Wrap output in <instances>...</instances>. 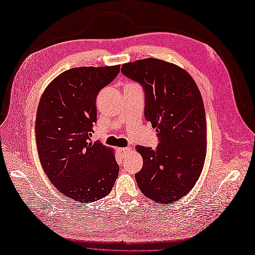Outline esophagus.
<instances>
[{"label":"esophagus","instance_id":"1","mask_svg":"<svg viewBox=\"0 0 255 255\" xmlns=\"http://www.w3.org/2000/svg\"><path fill=\"white\" fill-rule=\"evenodd\" d=\"M118 151H119V153L121 154L122 156H125L130 151V148H120Z\"/></svg>","mask_w":255,"mask_h":255}]
</instances>
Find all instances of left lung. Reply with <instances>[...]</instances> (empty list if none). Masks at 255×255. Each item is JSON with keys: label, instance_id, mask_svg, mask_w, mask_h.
<instances>
[{"label": "left lung", "instance_id": "obj_1", "mask_svg": "<svg viewBox=\"0 0 255 255\" xmlns=\"http://www.w3.org/2000/svg\"><path fill=\"white\" fill-rule=\"evenodd\" d=\"M121 72L144 91V118L156 128L158 145H136L142 156L138 187L153 201H177L195 186L206 155V119L201 94L182 68L156 58L122 65Z\"/></svg>", "mask_w": 255, "mask_h": 255}]
</instances>
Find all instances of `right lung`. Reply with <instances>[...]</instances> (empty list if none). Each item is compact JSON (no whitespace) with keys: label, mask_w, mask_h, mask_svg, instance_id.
<instances>
[{"label":"right lung","mask_w":255,"mask_h":255,"mask_svg":"<svg viewBox=\"0 0 255 255\" xmlns=\"http://www.w3.org/2000/svg\"><path fill=\"white\" fill-rule=\"evenodd\" d=\"M120 65L72 68L54 79L38 105L36 141L45 174L61 194L90 203L110 194L119 173L114 153L91 142L97 96Z\"/></svg>","instance_id":"1"}]
</instances>
